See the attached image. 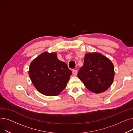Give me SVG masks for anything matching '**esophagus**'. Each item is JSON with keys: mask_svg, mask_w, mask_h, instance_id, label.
Returning a JSON list of instances; mask_svg holds the SVG:
<instances>
[{"mask_svg": "<svg viewBox=\"0 0 133 133\" xmlns=\"http://www.w3.org/2000/svg\"><path fill=\"white\" fill-rule=\"evenodd\" d=\"M72 73H73V74L74 76H76V75H77V71L74 70V69H73V70L72 71Z\"/></svg>", "mask_w": 133, "mask_h": 133, "instance_id": "esophagus-1", "label": "esophagus"}]
</instances>
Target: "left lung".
<instances>
[{
    "label": "left lung",
    "mask_w": 133,
    "mask_h": 133,
    "mask_svg": "<svg viewBox=\"0 0 133 133\" xmlns=\"http://www.w3.org/2000/svg\"><path fill=\"white\" fill-rule=\"evenodd\" d=\"M78 76L90 91L102 93L106 91L113 82L114 65L101 53H89L85 56L83 65L80 68Z\"/></svg>",
    "instance_id": "left-lung-1"
}]
</instances>
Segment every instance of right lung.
I'll list each match as a JSON object with an SVG mask.
<instances>
[{"mask_svg":"<svg viewBox=\"0 0 133 133\" xmlns=\"http://www.w3.org/2000/svg\"><path fill=\"white\" fill-rule=\"evenodd\" d=\"M29 74L40 93L53 96L65 89L72 74L66 63L57 58V53L45 52L31 62Z\"/></svg>","mask_w":133,"mask_h":133,"instance_id":"1","label":"right lung"}]
</instances>
